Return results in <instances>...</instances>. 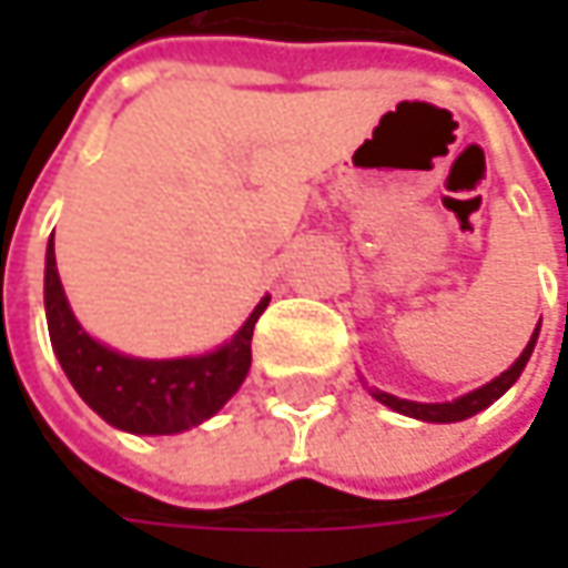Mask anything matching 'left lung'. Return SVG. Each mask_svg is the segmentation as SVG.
I'll list each match as a JSON object with an SVG mask.
<instances>
[{"mask_svg":"<svg viewBox=\"0 0 568 568\" xmlns=\"http://www.w3.org/2000/svg\"><path fill=\"white\" fill-rule=\"evenodd\" d=\"M537 332H540V325L535 328V335H531V341H528V347L521 351V357H518L506 373H499L493 382L480 385V388H474V392L462 395V398H455V402H443V404L407 402V398H395V395L379 392V388H373V398L385 404V407H392V410L404 414V417H417V420H426V424H458V420H468V417H474L477 410L490 407L499 395H506V392L513 388L515 379H518V376H521V369H525V363L531 361V351H535V344H537Z\"/></svg>","mask_w":568,"mask_h":568,"instance_id":"8db88e82","label":"left lung"}]
</instances>
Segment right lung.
<instances>
[{
    "label": "right lung",
    "instance_id": "right-lung-1",
    "mask_svg": "<svg viewBox=\"0 0 568 568\" xmlns=\"http://www.w3.org/2000/svg\"><path fill=\"white\" fill-rule=\"evenodd\" d=\"M268 300L272 296H262L243 328L211 354L180 361H139L110 351L78 325L55 272L53 236L47 246L43 303L55 357L91 410H98L110 426L139 436L183 433L214 417L233 398L250 373L252 328L265 313Z\"/></svg>",
    "mask_w": 568,
    "mask_h": 568
}]
</instances>
